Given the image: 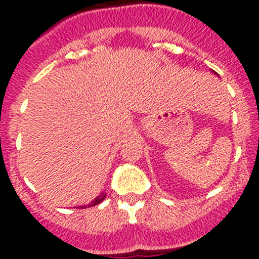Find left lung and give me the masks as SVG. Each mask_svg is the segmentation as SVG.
Instances as JSON below:
<instances>
[{
	"label": "left lung",
	"mask_w": 259,
	"mask_h": 259,
	"mask_svg": "<svg viewBox=\"0 0 259 259\" xmlns=\"http://www.w3.org/2000/svg\"><path fill=\"white\" fill-rule=\"evenodd\" d=\"M212 72H214V74H217V72H215V71H212Z\"/></svg>",
	"instance_id": "1"
}]
</instances>
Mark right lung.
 I'll return each mask as SVG.
<instances>
[{"mask_svg": "<svg viewBox=\"0 0 259 259\" xmlns=\"http://www.w3.org/2000/svg\"><path fill=\"white\" fill-rule=\"evenodd\" d=\"M105 197H106V194L105 193H101L100 194V196H97V197L95 198V201H92V202L91 203H88V205H87V206H81V209H83V207H91V206H96V205H98V203L100 202H102V201L105 200Z\"/></svg>", "mask_w": 259, "mask_h": 259, "instance_id": "add662e5", "label": "right lung"}]
</instances>
